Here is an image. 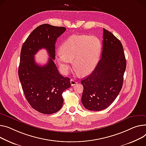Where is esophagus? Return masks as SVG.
<instances>
[{
  "label": "esophagus",
  "instance_id": "34e87169",
  "mask_svg": "<svg viewBox=\"0 0 146 146\" xmlns=\"http://www.w3.org/2000/svg\"><path fill=\"white\" fill-rule=\"evenodd\" d=\"M77 83V81L75 79H71L70 80V84H71V85L72 86L76 85Z\"/></svg>",
  "mask_w": 146,
  "mask_h": 146
}]
</instances>
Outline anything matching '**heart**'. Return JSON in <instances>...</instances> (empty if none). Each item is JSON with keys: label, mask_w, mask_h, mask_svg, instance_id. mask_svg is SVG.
<instances>
[{"label": "heart", "mask_w": 146, "mask_h": 146, "mask_svg": "<svg viewBox=\"0 0 146 146\" xmlns=\"http://www.w3.org/2000/svg\"><path fill=\"white\" fill-rule=\"evenodd\" d=\"M102 43L94 36L75 35L70 36L62 44L56 60L61 72L66 74L72 61L77 72L82 75L90 74L98 64Z\"/></svg>", "instance_id": "heart-1"}]
</instances>
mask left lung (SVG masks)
<instances>
[{
    "mask_svg": "<svg viewBox=\"0 0 146 146\" xmlns=\"http://www.w3.org/2000/svg\"><path fill=\"white\" fill-rule=\"evenodd\" d=\"M101 59L93 72L81 81L82 104L87 110L100 111L114 101L123 86L126 60L121 42L103 29Z\"/></svg>",
    "mask_w": 146,
    "mask_h": 146,
    "instance_id": "left-lung-1",
    "label": "left lung"
}]
</instances>
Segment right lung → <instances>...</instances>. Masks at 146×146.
Here are the masks:
<instances>
[{
	"label": "right lung",
	"mask_w": 146,
	"mask_h": 146,
	"mask_svg": "<svg viewBox=\"0 0 146 146\" xmlns=\"http://www.w3.org/2000/svg\"><path fill=\"white\" fill-rule=\"evenodd\" d=\"M66 29L64 27L41 25L28 36L22 47L19 80L29 104L43 114L59 111L63 103L62 93L71 86L70 78L59 73L53 60L56 41ZM42 48L46 49L50 56L48 63L43 66L36 64L34 57Z\"/></svg>",
	"instance_id": "1"
}]
</instances>
